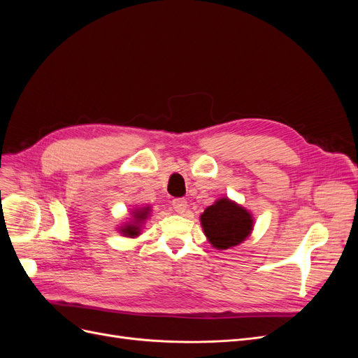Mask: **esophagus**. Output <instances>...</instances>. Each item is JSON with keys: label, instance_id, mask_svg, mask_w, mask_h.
Wrapping results in <instances>:
<instances>
[{"label": "esophagus", "instance_id": "34e87169", "mask_svg": "<svg viewBox=\"0 0 358 358\" xmlns=\"http://www.w3.org/2000/svg\"><path fill=\"white\" fill-rule=\"evenodd\" d=\"M171 206H173V209H175V212L183 213L188 208V201L185 199H175L171 201Z\"/></svg>", "mask_w": 358, "mask_h": 358}]
</instances>
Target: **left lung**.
I'll return each instance as SVG.
<instances>
[{"instance_id":"1","label":"left lung","mask_w":358,"mask_h":358,"mask_svg":"<svg viewBox=\"0 0 358 358\" xmlns=\"http://www.w3.org/2000/svg\"><path fill=\"white\" fill-rule=\"evenodd\" d=\"M208 242L218 251L243 243L254 230V216L242 204L221 197L200 215Z\"/></svg>"}]
</instances>
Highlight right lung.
Segmentation results:
<instances>
[{
	"label": "right lung",
	"instance_id": "right-lung-1",
	"mask_svg": "<svg viewBox=\"0 0 358 358\" xmlns=\"http://www.w3.org/2000/svg\"><path fill=\"white\" fill-rule=\"evenodd\" d=\"M152 215V208L150 206H143V208H134L129 213V218L124 224L117 227V231L124 237H129V239H136L137 236L142 234L143 227L149 216Z\"/></svg>",
	"mask_w": 358,
	"mask_h": 358
}]
</instances>
